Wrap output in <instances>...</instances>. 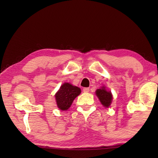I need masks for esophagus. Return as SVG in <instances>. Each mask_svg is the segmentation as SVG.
Listing matches in <instances>:
<instances>
[{
  "label": "esophagus",
  "instance_id": "esophagus-1",
  "mask_svg": "<svg viewBox=\"0 0 158 158\" xmlns=\"http://www.w3.org/2000/svg\"><path fill=\"white\" fill-rule=\"evenodd\" d=\"M89 90H90L89 88H84V89H83V91L84 93H89Z\"/></svg>",
  "mask_w": 158,
  "mask_h": 158
}]
</instances>
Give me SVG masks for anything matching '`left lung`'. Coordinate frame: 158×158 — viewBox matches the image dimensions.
<instances>
[{
    "label": "left lung",
    "mask_w": 158,
    "mask_h": 158,
    "mask_svg": "<svg viewBox=\"0 0 158 158\" xmlns=\"http://www.w3.org/2000/svg\"><path fill=\"white\" fill-rule=\"evenodd\" d=\"M95 94L98 96L102 105L105 106V107L108 108L111 105L113 96H112L111 91L106 90L105 86H102L101 89L96 90Z\"/></svg>",
    "instance_id": "1"
}]
</instances>
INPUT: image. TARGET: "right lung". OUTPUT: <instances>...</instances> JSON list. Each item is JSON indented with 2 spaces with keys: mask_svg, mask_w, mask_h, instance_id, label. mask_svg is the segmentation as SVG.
<instances>
[{
  "mask_svg": "<svg viewBox=\"0 0 158 158\" xmlns=\"http://www.w3.org/2000/svg\"><path fill=\"white\" fill-rule=\"evenodd\" d=\"M81 92L80 88L74 86L69 83H64L55 95L57 106L62 111L68 110L74 99Z\"/></svg>",
  "mask_w": 158,
  "mask_h": 158,
  "instance_id": "1",
  "label": "right lung"
}]
</instances>
